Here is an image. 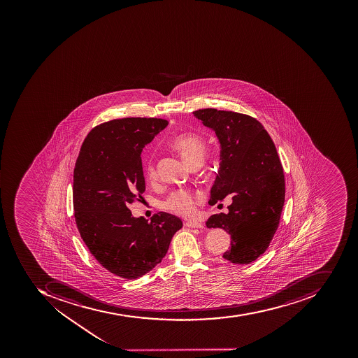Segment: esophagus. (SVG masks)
Returning <instances> with one entry per match:
<instances>
[{
  "mask_svg": "<svg viewBox=\"0 0 358 358\" xmlns=\"http://www.w3.org/2000/svg\"><path fill=\"white\" fill-rule=\"evenodd\" d=\"M185 226L187 228H196V229H201L203 228V223L198 222V221H186Z\"/></svg>",
  "mask_w": 358,
  "mask_h": 358,
  "instance_id": "obj_1",
  "label": "esophagus"
}]
</instances>
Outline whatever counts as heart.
Segmentation results:
<instances>
[{"mask_svg": "<svg viewBox=\"0 0 358 358\" xmlns=\"http://www.w3.org/2000/svg\"><path fill=\"white\" fill-rule=\"evenodd\" d=\"M172 145L174 149L178 150L189 166L196 163H203L205 160L206 151H207L206 141L197 134L188 132V134L178 136L173 140ZM148 176L150 178L155 176V166L152 162H150L148 165ZM201 199H203L201 194L193 195L187 190L180 189L171 194L168 201L164 203V207L176 215L187 217L195 213L196 205Z\"/></svg>", "mask_w": 358, "mask_h": 358, "instance_id": "1", "label": "heart"}]
</instances>
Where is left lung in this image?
I'll return each mask as SVG.
<instances>
[{"instance_id":"1","label":"left lung","mask_w":358,"mask_h":358,"mask_svg":"<svg viewBox=\"0 0 358 358\" xmlns=\"http://www.w3.org/2000/svg\"><path fill=\"white\" fill-rule=\"evenodd\" d=\"M193 115L220 143V168L208 203L216 205L228 195L232 201L228 213L213 215L206 226L230 234L223 259L252 263L268 248L284 207V171L274 142L261 122L248 115L215 108Z\"/></svg>"}]
</instances>
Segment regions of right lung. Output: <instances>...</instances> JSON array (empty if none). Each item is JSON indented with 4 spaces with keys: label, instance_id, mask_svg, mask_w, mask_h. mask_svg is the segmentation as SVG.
<instances>
[{
    "label": "right lung",
    "instance_id": "1",
    "mask_svg": "<svg viewBox=\"0 0 358 358\" xmlns=\"http://www.w3.org/2000/svg\"><path fill=\"white\" fill-rule=\"evenodd\" d=\"M166 126L161 118L110 120L90 132L76 159V226L92 255L122 278H139L155 268L182 227L171 213L148 221L129 209L145 193L142 150Z\"/></svg>",
    "mask_w": 358,
    "mask_h": 358
}]
</instances>
